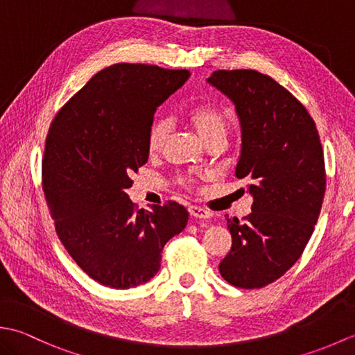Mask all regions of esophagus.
Returning <instances> with one entry per match:
<instances>
[{
    "label": "esophagus",
    "instance_id": "obj_1",
    "mask_svg": "<svg viewBox=\"0 0 355 355\" xmlns=\"http://www.w3.org/2000/svg\"><path fill=\"white\" fill-rule=\"evenodd\" d=\"M189 214H191L192 216H195V218H202V220H206V218L212 216V214H210L209 210L202 209V207H200V206H191V207H189Z\"/></svg>",
    "mask_w": 355,
    "mask_h": 355
}]
</instances>
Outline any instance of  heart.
Here are the masks:
<instances>
[{
	"instance_id": "obj_1",
	"label": "heart",
	"mask_w": 355,
	"mask_h": 355,
	"mask_svg": "<svg viewBox=\"0 0 355 355\" xmlns=\"http://www.w3.org/2000/svg\"><path fill=\"white\" fill-rule=\"evenodd\" d=\"M184 119L189 122L193 130L200 134V137L205 140L207 145L214 141H224L225 135L230 130V116L227 111L210 103L193 105L189 110H186ZM169 123L164 119H155L150 123L148 130L146 145L150 154H157L163 149L166 140L169 135ZM180 184L184 187H193L195 180L191 175H182L178 178Z\"/></svg>"
}]
</instances>
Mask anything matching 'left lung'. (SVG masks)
Returning a JSON list of instances; mask_svg holds the SVG:
<instances>
[{"label": "left lung", "mask_w": 355, "mask_h": 355, "mask_svg": "<svg viewBox=\"0 0 355 355\" xmlns=\"http://www.w3.org/2000/svg\"><path fill=\"white\" fill-rule=\"evenodd\" d=\"M207 80L235 103L236 177L253 195L250 214L227 218L232 248L220 273L238 288H262L296 263L314 232L327 189L320 137L304 105L268 74L216 70Z\"/></svg>", "instance_id": "left-lung-1"}]
</instances>
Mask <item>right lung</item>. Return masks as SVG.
Instances as JSON below:
<instances>
[{"label": "right lung", "instance_id": "add662e5", "mask_svg": "<svg viewBox=\"0 0 355 355\" xmlns=\"http://www.w3.org/2000/svg\"><path fill=\"white\" fill-rule=\"evenodd\" d=\"M191 73L146 64L99 71L58 111L42 158V191L73 261L110 288H131L160 270L162 250L189 214L175 201L139 209L126 189L148 162L157 107Z\"/></svg>", "mask_w": 355, "mask_h": 355}]
</instances>
